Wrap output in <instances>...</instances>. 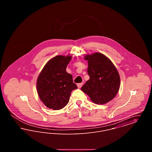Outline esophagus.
<instances>
[{
    "mask_svg": "<svg viewBox=\"0 0 152 152\" xmlns=\"http://www.w3.org/2000/svg\"><path fill=\"white\" fill-rule=\"evenodd\" d=\"M83 83H79V84H77V87H78V88H81V87L83 86Z\"/></svg>",
    "mask_w": 152,
    "mask_h": 152,
    "instance_id": "34e87169",
    "label": "esophagus"
}]
</instances>
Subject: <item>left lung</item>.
Returning <instances> with one entry per match:
<instances>
[{"label": "left lung", "instance_id": "8db88e82", "mask_svg": "<svg viewBox=\"0 0 152 152\" xmlns=\"http://www.w3.org/2000/svg\"><path fill=\"white\" fill-rule=\"evenodd\" d=\"M88 74L89 79L81 90L88 94L97 104H104L111 101L118 92L120 77L115 66L107 56L96 52L87 55Z\"/></svg>", "mask_w": 152, "mask_h": 152}]
</instances>
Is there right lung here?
<instances>
[{
  "label": "right lung",
  "mask_w": 152,
  "mask_h": 152,
  "mask_svg": "<svg viewBox=\"0 0 152 152\" xmlns=\"http://www.w3.org/2000/svg\"><path fill=\"white\" fill-rule=\"evenodd\" d=\"M71 58V56L58 55L51 58L37 77V94L48 108H63L68 103L72 91L77 88L73 82L72 76L66 71Z\"/></svg>",
  "instance_id": "1"
}]
</instances>
